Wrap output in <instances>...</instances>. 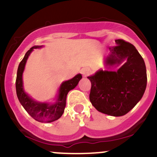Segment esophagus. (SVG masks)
Wrapping results in <instances>:
<instances>
[{"label":"esophagus","instance_id":"34e87169","mask_svg":"<svg viewBox=\"0 0 157 157\" xmlns=\"http://www.w3.org/2000/svg\"><path fill=\"white\" fill-rule=\"evenodd\" d=\"M81 74H83V77H87L89 74H90V69L88 67H83L81 70Z\"/></svg>","mask_w":157,"mask_h":157}]
</instances>
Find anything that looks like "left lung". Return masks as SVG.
<instances>
[{"mask_svg": "<svg viewBox=\"0 0 157 157\" xmlns=\"http://www.w3.org/2000/svg\"><path fill=\"white\" fill-rule=\"evenodd\" d=\"M109 48L104 64L108 69L122 66L116 71L99 70L88 77L91 82L90 100L96 110L111 116H122L141 99L147 86V70L141 55L132 44L122 39Z\"/></svg>", "mask_w": 157, "mask_h": 157, "instance_id": "left-lung-1", "label": "left lung"}]
</instances>
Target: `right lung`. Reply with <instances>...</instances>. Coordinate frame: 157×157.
<instances>
[{
	"mask_svg": "<svg viewBox=\"0 0 157 157\" xmlns=\"http://www.w3.org/2000/svg\"><path fill=\"white\" fill-rule=\"evenodd\" d=\"M42 47V45H35L32 47L26 52L24 58L20 63L17 70V80H16V90H17V95L19 101L25 110L30 115V116L39 122L49 123L56 121L63 115L66 106V99H67V93L70 90L77 86L79 81L81 80L82 75L78 74L71 80L63 82L58 89V94L56 96V101L54 103L38 102L33 99L25 92L23 88V74L28 58L33 49L40 48Z\"/></svg>",
	"mask_w": 157,
	"mask_h": 157,
	"instance_id": "right-lung-1",
	"label": "right lung"
}]
</instances>
